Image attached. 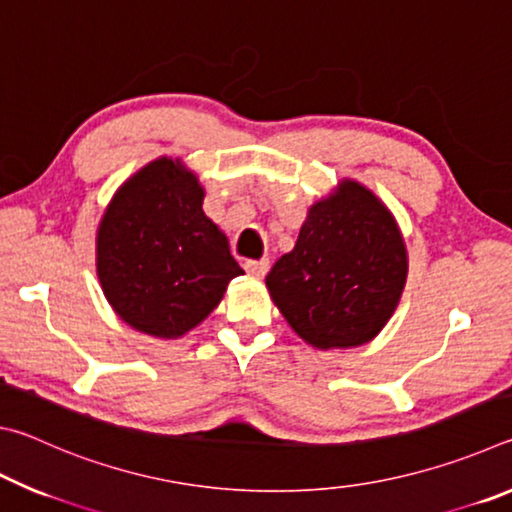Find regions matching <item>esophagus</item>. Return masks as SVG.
Instances as JSON below:
<instances>
[{
	"mask_svg": "<svg viewBox=\"0 0 512 512\" xmlns=\"http://www.w3.org/2000/svg\"><path fill=\"white\" fill-rule=\"evenodd\" d=\"M244 268L253 277H264L268 271V259H248Z\"/></svg>",
	"mask_w": 512,
	"mask_h": 512,
	"instance_id": "esophagus-1",
	"label": "esophagus"
}]
</instances>
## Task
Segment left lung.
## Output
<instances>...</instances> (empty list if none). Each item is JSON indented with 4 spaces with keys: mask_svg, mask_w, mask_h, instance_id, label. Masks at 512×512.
<instances>
[{
    "mask_svg": "<svg viewBox=\"0 0 512 512\" xmlns=\"http://www.w3.org/2000/svg\"><path fill=\"white\" fill-rule=\"evenodd\" d=\"M409 259L379 198L354 180L309 207L296 246L266 275L293 332L318 350L375 339L402 298Z\"/></svg>",
    "mask_w": 512,
    "mask_h": 512,
    "instance_id": "obj_1",
    "label": "left lung"
}]
</instances>
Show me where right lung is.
Masks as SVG:
<instances>
[{"mask_svg": "<svg viewBox=\"0 0 512 512\" xmlns=\"http://www.w3.org/2000/svg\"><path fill=\"white\" fill-rule=\"evenodd\" d=\"M203 187L160 158L117 189L97 230V275L112 309L137 332L178 339L212 314L241 275L228 237L203 212Z\"/></svg>", "mask_w": 512, "mask_h": 512, "instance_id": "right-lung-1", "label": "right lung"}]
</instances>
